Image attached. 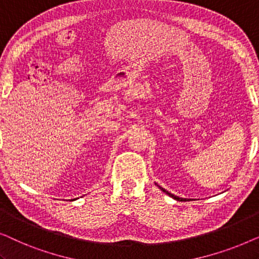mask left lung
Segmentation results:
<instances>
[{"mask_svg":"<svg viewBox=\"0 0 259 259\" xmlns=\"http://www.w3.org/2000/svg\"><path fill=\"white\" fill-rule=\"evenodd\" d=\"M159 187H160V186H159ZM160 190H161V191H164V192H165L166 194H168V196H169V197L175 198V199H176V200H179V201H183V200H184V199H183V198L176 197V196H175V194H171V193H169V192H167V191H166V190H164V189H162V187H160Z\"/></svg>","mask_w":259,"mask_h":259,"instance_id":"obj_1","label":"left lung"}]
</instances>
